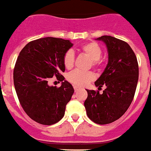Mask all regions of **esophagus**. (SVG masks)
I'll return each mask as SVG.
<instances>
[{
	"instance_id": "obj_1",
	"label": "esophagus",
	"mask_w": 151,
	"mask_h": 151,
	"mask_svg": "<svg viewBox=\"0 0 151 151\" xmlns=\"http://www.w3.org/2000/svg\"><path fill=\"white\" fill-rule=\"evenodd\" d=\"M73 89H74V91H75V92H77L78 90H80V87L77 86H73Z\"/></svg>"
}]
</instances>
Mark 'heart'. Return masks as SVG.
I'll list each match as a JSON object with an SVG mask.
<instances>
[{
    "label": "heart",
    "instance_id": "obj_1",
    "mask_svg": "<svg viewBox=\"0 0 151 151\" xmlns=\"http://www.w3.org/2000/svg\"><path fill=\"white\" fill-rule=\"evenodd\" d=\"M82 53L86 55L91 60V63L93 67L99 68L101 66L102 61L101 60V56L102 53L101 47L96 42L91 41L88 42L86 44L81 45L80 48ZM63 64L64 66L70 70L73 68L74 64V53L72 50H68L64 54L63 57ZM68 81H70L72 84L76 86H86L90 81L94 79V74L91 71H80V70H73L67 76Z\"/></svg>",
    "mask_w": 151,
    "mask_h": 151
}]
</instances>
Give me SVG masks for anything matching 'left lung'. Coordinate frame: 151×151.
<instances>
[{
  "label": "left lung",
  "mask_w": 151,
  "mask_h": 151,
  "mask_svg": "<svg viewBox=\"0 0 151 151\" xmlns=\"http://www.w3.org/2000/svg\"><path fill=\"white\" fill-rule=\"evenodd\" d=\"M106 45L108 64L94 82L102 93L86 90L84 106L87 116L100 125L111 123L126 113L132 102L138 81V64L135 53L126 41L111 36L97 38Z\"/></svg>",
  "instance_id": "1"
}]
</instances>
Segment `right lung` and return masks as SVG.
I'll use <instances>...</instances> for the list:
<instances>
[{
  "mask_svg": "<svg viewBox=\"0 0 151 151\" xmlns=\"http://www.w3.org/2000/svg\"><path fill=\"white\" fill-rule=\"evenodd\" d=\"M73 46L69 40L44 37L29 42L22 50L13 70V82L20 104L33 121L53 125L63 118L74 90L61 75L64 54ZM53 76L62 81L50 87Z\"/></svg>",
  "mask_w": 151,
  "mask_h": 151,
  "instance_id": "right-lung-1",
  "label": "right lung"
}]
</instances>
